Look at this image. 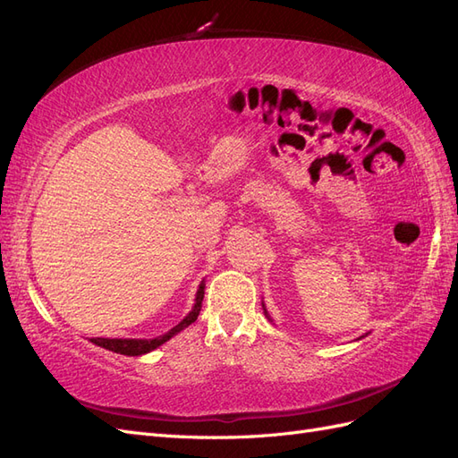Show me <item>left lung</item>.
<instances>
[{
  "label": "left lung",
  "mask_w": 458,
  "mask_h": 458,
  "mask_svg": "<svg viewBox=\"0 0 458 458\" xmlns=\"http://www.w3.org/2000/svg\"><path fill=\"white\" fill-rule=\"evenodd\" d=\"M261 306H263V303H261ZM263 313H266V317L269 318V321H271V317H269V313H267V310H266V306H263ZM361 338H365V336H361Z\"/></svg>",
  "instance_id": "1"
}]
</instances>
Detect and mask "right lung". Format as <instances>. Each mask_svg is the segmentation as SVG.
<instances>
[{"instance_id": "add662e5", "label": "right lung", "mask_w": 458, "mask_h": 458, "mask_svg": "<svg viewBox=\"0 0 458 458\" xmlns=\"http://www.w3.org/2000/svg\"><path fill=\"white\" fill-rule=\"evenodd\" d=\"M204 281L199 284V290H197V298H195V306H192V310L187 313V317L183 318L182 323L175 325L172 330L165 332V335L162 336H157V338H91L89 342H93L95 345H99V348H105L108 352H114V353H120V355H130V357H137V355H145L152 350H157L158 345L165 344L170 338H174L177 332H182L183 328H187L191 323L197 321V317L200 313V308H202V300H204Z\"/></svg>"}]
</instances>
